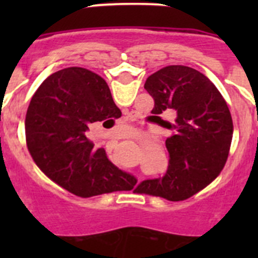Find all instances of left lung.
Returning a JSON list of instances; mask_svg holds the SVG:
<instances>
[{
	"label": "left lung",
	"instance_id": "8db88e82",
	"mask_svg": "<svg viewBox=\"0 0 258 258\" xmlns=\"http://www.w3.org/2000/svg\"><path fill=\"white\" fill-rule=\"evenodd\" d=\"M145 89L154 98V117L172 131L165 141L170 159L163 178L143 181L136 192L186 200L217 178L226 164L234 133L231 113L211 80L186 66L161 68L147 77ZM169 109L177 118L165 123L160 115Z\"/></svg>",
	"mask_w": 258,
	"mask_h": 258
}]
</instances>
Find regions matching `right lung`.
<instances>
[{
	"mask_svg": "<svg viewBox=\"0 0 258 258\" xmlns=\"http://www.w3.org/2000/svg\"><path fill=\"white\" fill-rule=\"evenodd\" d=\"M121 111L107 83L83 67H68L50 75L32 97L26 115V141L32 159L47 178L77 197L90 198L136 186L94 150L86 138L89 126L118 118Z\"/></svg>",
	"mask_w": 258,
	"mask_h": 258,
	"instance_id": "add662e5",
	"label": "right lung"
}]
</instances>
